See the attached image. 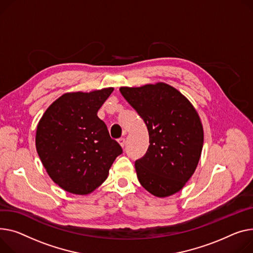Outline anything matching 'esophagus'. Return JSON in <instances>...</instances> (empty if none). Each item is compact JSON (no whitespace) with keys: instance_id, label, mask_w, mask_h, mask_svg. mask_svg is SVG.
Wrapping results in <instances>:
<instances>
[{"instance_id":"34e87169","label":"esophagus","mask_w":253,"mask_h":253,"mask_svg":"<svg viewBox=\"0 0 253 253\" xmlns=\"http://www.w3.org/2000/svg\"><path fill=\"white\" fill-rule=\"evenodd\" d=\"M118 141H119V143H120V145L124 148V146H125V144H126V141H125V138H120L119 140H118Z\"/></svg>"}]
</instances>
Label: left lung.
Listing matches in <instances>:
<instances>
[{
	"label": "left lung",
	"mask_w": 253,
	"mask_h": 253,
	"mask_svg": "<svg viewBox=\"0 0 253 253\" xmlns=\"http://www.w3.org/2000/svg\"><path fill=\"white\" fill-rule=\"evenodd\" d=\"M120 91L149 134L146 154L135 162L140 184L158 197L175 194L193 175L203 150L204 128L196 110L180 91L163 82Z\"/></svg>",
	"instance_id": "1"
}]
</instances>
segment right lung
Returning a JSON list of instances; mask_svg holds the SVG:
<instances>
[{
	"label": "right lung",
	"mask_w": 253,
	"mask_h": 253,
	"mask_svg": "<svg viewBox=\"0 0 253 253\" xmlns=\"http://www.w3.org/2000/svg\"><path fill=\"white\" fill-rule=\"evenodd\" d=\"M113 87L69 92L50 105L39 122L36 146L46 173L70 193L85 195L107 179L122 147L112 139L97 111Z\"/></svg>",
	"instance_id": "obj_1"
}]
</instances>
